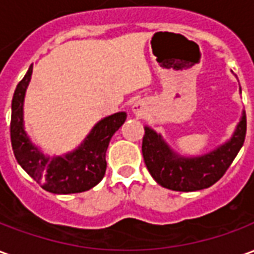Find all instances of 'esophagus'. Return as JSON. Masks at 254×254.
Segmentation results:
<instances>
[{"mask_svg": "<svg viewBox=\"0 0 254 254\" xmlns=\"http://www.w3.org/2000/svg\"><path fill=\"white\" fill-rule=\"evenodd\" d=\"M134 110L138 111V105H134Z\"/></svg>", "mask_w": 254, "mask_h": 254, "instance_id": "obj_1", "label": "esophagus"}]
</instances>
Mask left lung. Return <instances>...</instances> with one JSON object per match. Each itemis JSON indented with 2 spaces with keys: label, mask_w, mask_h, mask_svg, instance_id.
I'll list each match as a JSON object with an SVG mask.
<instances>
[{
  "label": "left lung",
  "mask_w": 254,
  "mask_h": 254,
  "mask_svg": "<svg viewBox=\"0 0 254 254\" xmlns=\"http://www.w3.org/2000/svg\"><path fill=\"white\" fill-rule=\"evenodd\" d=\"M245 136L246 116L244 114L231 140L204 156H178L149 127H145L141 149L149 174L160 187L177 191H194L212 187L224 176L244 145Z\"/></svg>",
  "instance_id": "left-lung-1"
}]
</instances>
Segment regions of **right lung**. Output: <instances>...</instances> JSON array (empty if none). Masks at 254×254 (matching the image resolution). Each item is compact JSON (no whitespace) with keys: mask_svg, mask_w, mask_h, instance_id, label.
<instances>
[{"mask_svg":"<svg viewBox=\"0 0 254 254\" xmlns=\"http://www.w3.org/2000/svg\"><path fill=\"white\" fill-rule=\"evenodd\" d=\"M32 74V65L17 84L12 99L10 141L16 160L41 188L56 194L89 190L106 173V151L113 134L127 120V113L106 117L94 127L80 147L65 156L49 158L30 143L23 127V102Z\"/></svg>","mask_w":254,"mask_h":254,"instance_id":"add662e5","label":"right lung"}]
</instances>
